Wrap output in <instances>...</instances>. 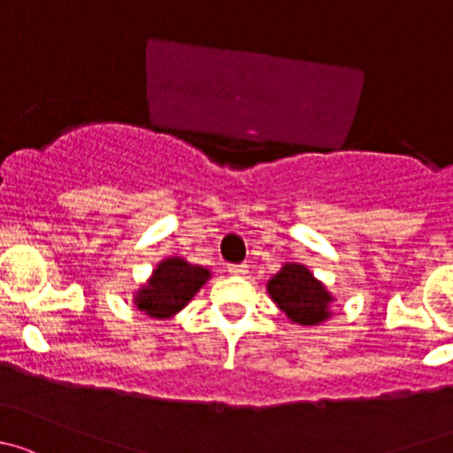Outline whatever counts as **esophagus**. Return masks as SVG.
Segmentation results:
<instances>
[{
  "mask_svg": "<svg viewBox=\"0 0 453 453\" xmlns=\"http://www.w3.org/2000/svg\"><path fill=\"white\" fill-rule=\"evenodd\" d=\"M228 274H235V277H242L246 274V264H228Z\"/></svg>",
  "mask_w": 453,
  "mask_h": 453,
  "instance_id": "1",
  "label": "esophagus"
}]
</instances>
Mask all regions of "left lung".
I'll use <instances>...</instances> for the list:
<instances>
[{
	"label": "left lung",
	"instance_id": "obj_1",
	"mask_svg": "<svg viewBox=\"0 0 453 453\" xmlns=\"http://www.w3.org/2000/svg\"><path fill=\"white\" fill-rule=\"evenodd\" d=\"M273 301L298 325H319L329 319V303L334 301L325 286L301 264H286L268 281Z\"/></svg>",
	"mask_w": 453,
	"mask_h": 453
}]
</instances>
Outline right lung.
Listing matches in <instances>:
<instances>
[{"label": "right lung", "instance_id": "1", "mask_svg": "<svg viewBox=\"0 0 453 453\" xmlns=\"http://www.w3.org/2000/svg\"><path fill=\"white\" fill-rule=\"evenodd\" d=\"M207 279L209 270L203 265L188 264L180 257L163 259L150 281L137 290L134 305L150 319H170L192 301Z\"/></svg>", "mask_w": 453, "mask_h": 453}]
</instances>
